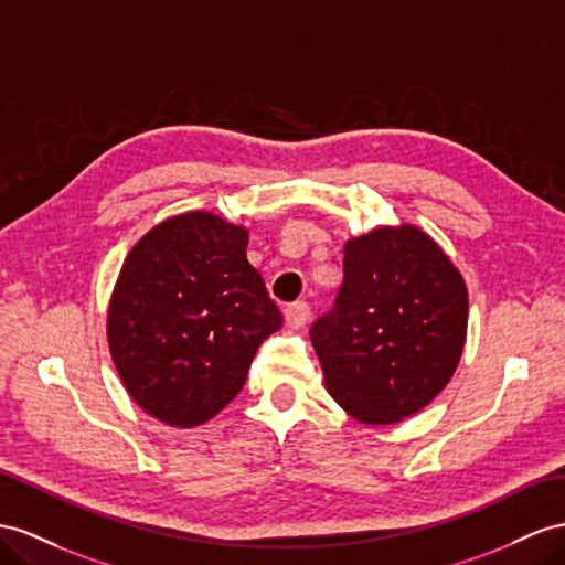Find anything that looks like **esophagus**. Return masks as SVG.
<instances>
[{
  "label": "esophagus",
  "instance_id": "34e87169",
  "mask_svg": "<svg viewBox=\"0 0 565 565\" xmlns=\"http://www.w3.org/2000/svg\"><path fill=\"white\" fill-rule=\"evenodd\" d=\"M284 320H286V324L291 327V329L302 327V324H306V322L310 320V306H308L306 300L291 302V306H288V308L284 310Z\"/></svg>",
  "mask_w": 565,
  "mask_h": 565
}]
</instances>
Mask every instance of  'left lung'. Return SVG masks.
I'll return each instance as SVG.
<instances>
[{
	"mask_svg": "<svg viewBox=\"0 0 565 565\" xmlns=\"http://www.w3.org/2000/svg\"><path fill=\"white\" fill-rule=\"evenodd\" d=\"M468 288L411 224L343 248L334 306L310 327L331 398L365 425L401 423L454 377L466 343Z\"/></svg>",
	"mask_w": 565,
	"mask_h": 565,
	"instance_id": "left-lung-1",
	"label": "left lung"
}]
</instances>
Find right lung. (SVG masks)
<instances>
[{
  "label": "right lung",
  "mask_w": 565,
  "mask_h": 565,
  "mask_svg": "<svg viewBox=\"0 0 565 565\" xmlns=\"http://www.w3.org/2000/svg\"><path fill=\"white\" fill-rule=\"evenodd\" d=\"M248 231L185 212L128 253L109 302L107 337L126 392L173 427L207 423L243 388L253 358L281 327Z\"/></svg>",
  "instance_id": "obj_1"
}]
</instances>
